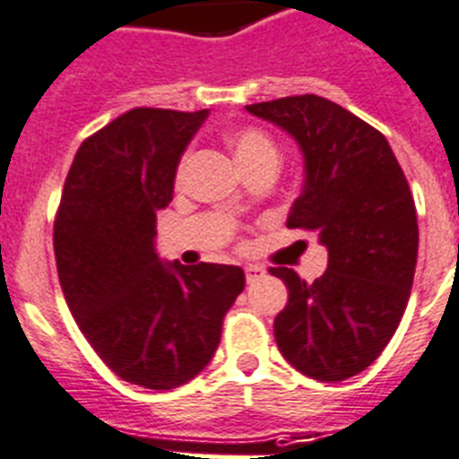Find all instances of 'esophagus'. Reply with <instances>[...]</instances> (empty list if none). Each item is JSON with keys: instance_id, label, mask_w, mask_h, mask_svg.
Instances as JSON below:
<instances>
[{"instance_id": "obj_1", "label": "esophagus", "mask_w": 459, "mask_h": 459, "mask_svg": "<svg viewBox=\"0 0 459 459\" xmlns=\"http://www.w3.org/2000/svg\"><path fill=\"white\" fill-rule=\"evenodd\" d=\"M264 274H267V272H264L263 267H257V264H248V267H246V281L248 283L260 281V279H264Z\"/></svg>"}]
</instances>
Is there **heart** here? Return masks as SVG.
<instances>
[{"label": "heart", "mask_w": 459, "mask_h": 459, "mask_svg": "<svg viewBox=\"0 0 459 459\" xmlns=\"http://www.w3.org/2000/svg\"><path fill=\"white\" fill-rule=\"evenodd\" d=\"M232 147L234 154H237L238 164L248 169V166L257 164V161H267V159H274L279 161V150H276V143L264 134L263 128L255 126H244L237 128L232 134ZM185 166H187V157L180 159L176 170V180H180L185 173Z\"/></svg>", "instance_id": "b5f03b06"}]
</instances>
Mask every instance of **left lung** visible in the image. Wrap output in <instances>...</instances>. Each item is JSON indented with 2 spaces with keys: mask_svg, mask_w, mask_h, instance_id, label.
Returning a JSON list of instances; mask_svg holds the SVG:
<instances>
[{
  "mask_svg": "<svg viewBox=\"0 0 459 459\" xmlns=\"http://www.w3.org/2000/svg\"><path fill=\"white\" fill-rule=\"evenodd\" d=\"M289 131L305 154V187L286 227L316 232L328 270L307 283L270 267L289 289L276 347L307 377L340 382L380 357L411 298L418 215L387 138L328 98L305 93L246 105Z\"/></svg>",
  "mask_w": 459,
  "mask_h": 459,
  "instance_id": "8db88e82",
  "label": "left lung"
}]
</instances>
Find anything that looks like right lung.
<instances>
[{"instance_id": "right-lung-1", "label": "right lung", "mask_w": 459, "mask_h": 459, "mask_svg": "<svg viewBox=\"0 0 459 459\" xmlns=\"http://www.w3.org/2000/svg\"><path fill=\"white\" fill-rule=\"evenodd\" d=\"M208 109L135 108L82 143L53 222L60 289L79 331L121 380L176 389L202 373L244 290L234 264H161L157 213Z\"/></svg>"}]
</instances>
